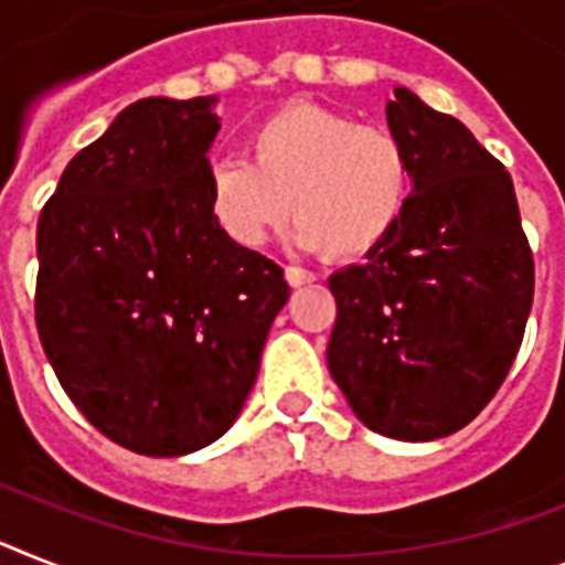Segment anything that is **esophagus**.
Instances as JSON below:
<instances>
[{
    "mask_svg": "<svg viewBox=\"0 0 565 565\" xmlns=\"http://www.w3.org/2000/svg\"><path fill=\"white\" fill-rule=\"evenodd\" d=\"M286 279L291 288H300V286H309V282H315V274L306 271V268H297V265H286Z\"/></svg>",
    "mask_w": 565,
    "mask_h": 565,
    "instance_id": "1",
    "label": "esophagus"
}]
</instances>
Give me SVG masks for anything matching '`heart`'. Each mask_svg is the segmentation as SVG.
I'll return each mask as SVG.
<instances>
[{
    "mask_svg": "<svg viewBox=\"0 0 565 565\" xmlns=\"http://www.w3.org/2000/svg\"><path fill=\"white\" fill-rule=\"evenodd\" d=\"M245 158H218L207 175L216 225L259 248L288 213L302 250L361 259L384 245L413 202L407 141L384 124L317 104H288L250 129Z\"/></svg>",
    "mask_w": 565,
    "mask_h": 565,
    "instance_id": "obj_1",
    "label": "heart"
}]
</instances>
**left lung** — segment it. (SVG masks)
Here are the masks:
<instances>
[{
	"instance_id": "left-lung-1",
	"label": "left lung",
	"mask_w": 565,
	"mask_h": 565,
	"mask_svg": "<svg viewBox=\"0 0 565 565\" xmlns=\"http://www.w3.org/2000/svg\"><path fill=\"white\" fill-rule=\"evenodd\" d=\"M413 158L398 231L329 277L338 302L326 361L370 430L433 441L497 395L523 343L534 256L514 181L461 120L409 88L386 104Z\"/></svg>"
}]
</instances>
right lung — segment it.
Returning <instances> with one entry per match:
<instances>
[{"label": "right lung", "instance_id": "obj_1", "mask_svg": "<svg viewBox=\"0 0 565 565\" xmlns=\"http://www.w3.org/2000/svg\"><path fill=\"white\" fill-rule=\"evenodd\" d=\"M216 97H143L68 161L36 227V332L65 395L141 456L236 422L288 300L207 204Z\"/></svg>", "mask_w": 565, "mask_h": 565}]
</instances>
